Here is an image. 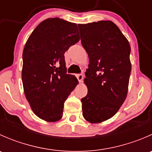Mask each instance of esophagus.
I'll return each mask as SVG.
<instances>
[{
	"instance_id": "obj_1",
	"label": "esophagus",
	"mask_w": 152,
	"mask_h": 152,
	"mask_svg": "<svg viewBox=\"0 0 152 152\" xmlns=\"http://www.w3.org/2000/svg\"><path fill=\"white\" fill-rule=\"evenodd\" d=\"M83 75L82 74H77L76 75V78H77L78 79V80H79V82H82V80H83Z\"/></svg>"
}]
</instances>
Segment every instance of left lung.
<instances>
[{"instance_id":"8db88e82","label":"left lung","mask_w":152,"mask_h":152,"mask_svg":"<svg viewBox=\"0 0 152 152\" xmlns=\"http://www.w3.org/2000/svg\"><path fill=\"white\" fill-rule=\"evenodd\" d=\"M78 26L89 57L84 80L87 94L81 99L82 114L90 123H102L116 114L126 98L131 48L118 27L110 20Z\"/></svg>"}]
</instances>
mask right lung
<instances>
[{"label": "right lung", "mask_w": 152, "mask_h": 152, "mask_svg": "<svg viewBox=\"0 0 152 152\" xmlns=\"http://www.w3.org/2000/svg\"><path fill=\"white\" fill-rule=\"evenodd\" d=\"M80 39L76 23L48 18L32 31L23 52L22 81L32 111L48 122L60 120L64 103L78 85L67 74L65 51Z\"/></svg>", "instance_id": "add662e5"}]
</instances>
